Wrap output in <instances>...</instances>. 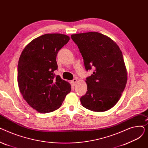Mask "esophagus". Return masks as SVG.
Returning <instances> with one entry per match:
<instances>
[{"instance_id": "esophagus-1", "label": "esophagus", "mask_w": 148, "mask_h": 148, "mask_svg": "<svg viewBox=\"0 0 148 148\" xmlns=\"http://www.w3.org/2000/svg\"><path fill=\"white\" fill-rule=\"evenodd\" d=\"M77 79H74L72 80V82H71L72 84L73 85V86H75V84L77 83Z\"/></svg>"}]
</instances>
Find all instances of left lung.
<instances>
[{"label": "left lung", "mask_w": 148, "mask_h": 148, "mask_svg": "<svg viewBox=\"0 0 148 148\" xmlns=\"http://www.w3.org/2000/svg\"><path fill=\"white\" fill-rule=\"evenodd\" d=\"M86 70L95 68L86 79V94L82 106L93 112H104L118 102L127 82V71L119 46L109 37L97 32L73 34Z\"/></svg>", "instance_id": "1"}]
</instances>
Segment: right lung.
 Wrapping results in <instances>:
<instances>
[{"mask_svg": "<svg viewBox=\"0 0 148 148\" xmlns=\"http://www.w3.org/2000/svg\"><path fill=\"white\" fill-rule=\"evenodd\" d=\"M69 40L61 34H47L30 41L22 51L18 64L19 90L27 103L39 113L59 108L71 90V84L54 77L59 50Z\"/></svg>", "mask_w": 148, "mask_h": 148, "instance_id": "obj_1", "label": "right lung"}]
</instances>
